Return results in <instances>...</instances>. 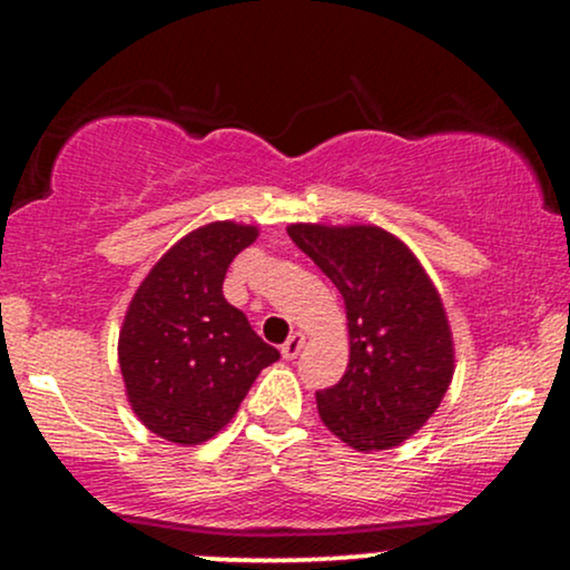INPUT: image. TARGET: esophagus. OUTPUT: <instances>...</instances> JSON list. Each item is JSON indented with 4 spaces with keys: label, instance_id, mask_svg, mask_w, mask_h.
<instances>
[{
    "label": "esophagus",
    "instance_id": "esophagus-1",
    "mask_svg": "<svg viewBox=\"0 0 570 570\" xmlns=\"http://www.w3.org/2000/svg\"><path fill=\"white\" fill-rule=\"evenodd\" d=\"M303 345H305V335L303 332H294V335H289V340L281 345V353H284V358H297V353L303 351Z\"/></svg>",
    "mask_w": 570,
    "mask_h": 570
}]
</instances>
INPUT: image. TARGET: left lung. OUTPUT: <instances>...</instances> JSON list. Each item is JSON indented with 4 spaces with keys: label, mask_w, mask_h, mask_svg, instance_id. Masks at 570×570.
<instances>
[{
    "label": "left lung",
    "mask_w": 570,
    "mask_h": 570,
    "mask_svg": "<svg viewBox=\"0 0 570 570\" xmlns=\"http://www.w3.org/2000/svg\"><path fill=\"white\" fill-rule=\"evenodd\" d=\"M286 233L337 286L348 318V370L316 394L324 426L358 453L396 448L426 426L455 372L434 281L383 227L297 222Z\"/></svg>",
    "instance_id": "obj_1"
}]
</instances>
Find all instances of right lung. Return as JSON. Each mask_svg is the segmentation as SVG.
Returning <instances> with one entry per match:
<instances>
[{"instance_id": "add662e5", "label": "right lung", "mask_w": 570, "mask_h": 570, "mask_svg": "<svg viewBox=\"0 0 570 570\" xmlns=\"http://www.w3.org/2000/svg\"><path fill=\"white\" fill-rule=\"evenodd\" d=\"M254 225L208 222L176 240L141 281L122 318L117 358L130 410L153 434L200 444L233 421L281 353L222 294Z\"/></svg>"}]
</instances>
